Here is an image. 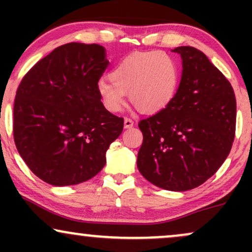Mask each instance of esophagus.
Returning a JSON list of instances; mask_svg holds the SVG:
<instances>
[{
    "label": "esophagus",
    "mask_w": 252,
    "mask_h": 252,
    "mask_svg": "<svg viewBox=\"0 0 252 252\" xmlns=\"http://www.w3.org/2000/svg\"><path fill=\"white\" fill-rule=\"evenodd\" d=\"M132 126H134V121H132L131 118H129V117L124 118V128L129 129V128H131Z\"/></svg>",
    "instance_id": "esophagus-1"
}]
</instances>
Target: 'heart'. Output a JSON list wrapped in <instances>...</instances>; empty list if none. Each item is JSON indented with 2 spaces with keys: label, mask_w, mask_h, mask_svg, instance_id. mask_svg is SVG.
Instances as JSON below:
<instances>
[{
  "label": "heart",
  "mask_w": 252,
  "mask_h": 252,
  "mask_svg": "<svg viewBox=\"0 0 252 252\" xmlns=\"http://www.w3.org/2000/svg\"><path fill=\"white\" fill-rule=\"evenodd\" d=\"M110 79L97 84L103 106L116 114L130 99L144 114L162 111L174 99L180 83V71L172 57L160 51L131 53L112 68Z\"/></svg>",
  "instance_id": "obj_1"
}]
</instances>
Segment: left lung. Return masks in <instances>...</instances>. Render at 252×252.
<instances>
[{"label": "left lung", "instance_id": "obj_1", "mask_svg": "<svg viewBox=\"0 0 252 252\" xmlns=\"http://www.w3.org/2000/svg\"><path fill=\"white\" fill-rule=\"evenodd\" d=\"M173 52L182 59L180 85L166 109L138 122L137 168L155 186L182 192L204 184L226 160L237 108L230 82L201 51Z\"/></svg>", "mask_w": 252, "mask_h": 252}]
</instances>
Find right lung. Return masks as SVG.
I'll return each instance as SVG.
<instances>
[{
  "label": "right lung",
  "instance_id": "add662e5",
  "mask_svg": "<svg viewBox=\"0 0 252 252\" xmlns=\"http://www.w3.org/2000/svg\"><path fill=\"white\" fill-rule=\"evenodd\" d=\"M105 48L70 42L37 62L14 102L17 152L32 172L53 186L90 180L105 166L123 118L103 106L97 84L108 67Z\"/></svg>",
  "mask_w": 252,
  "mask_h": 252
}]
</instances>
